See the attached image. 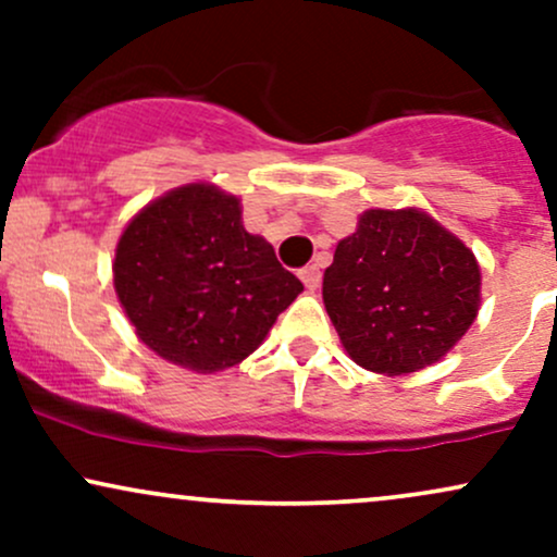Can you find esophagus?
Masks as SVG:
<instances>
[{
    "instance_id": "34e87169",
    "label": "esophagus",
    "mask_w": 557,
    "mask_h": 557,
    "mask_svg": "<svg viewBox=\"0 0 557 557\" xmlns=\"http://www.w3.org/2000/svg\"><path fill=\"white\" fill-rule=\"evenodd\" d=\"M298 274H300V280H304L306 290H317L319 283H322V272H319V267H317V264L304 267V270H300Z\"/></svg>"
}]
</instances>
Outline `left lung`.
<instances>
[{"label":"left lung","mask_w":557,"mask_h":557,"mask_svg":"<svg viewBox=\"0 0 557 557\" xmlns=\"http://www.w3.org/2000/svg\"><path fill=\"white\" fill-rule=\"evenodd\" d=\"M322 298L345 354L400 376L437 363L469 332L482 272L474 251L421 209H367L337 243Z\"/></svg>","instance_id":"obj_1"}]
</instances>
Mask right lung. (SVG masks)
I'll use <instances>...</instances> for the list:
<instances>
[{
    "mask_svg": "<svg viewBox=\"0 0 557 557\" xmlns=\"http://www.w3.org/2000/svg\"><path fill=\"white\" fill-rule=\"evenodd\" d=\"M114 293L138 341L159 359L214 374L253 354L304 290L240 198L188 183L146 203L114 248Z\"/></svg>",
    "mask_w": 557,
    "mask_h": 557,
    "instance_id": "right-lung-1",
    "label": "right lung"
}]
</instances>
